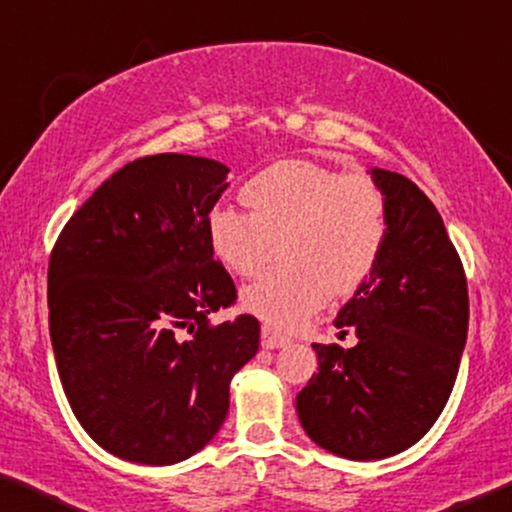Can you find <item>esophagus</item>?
Wrapping results in <instances>:
<instances>
[{"instance_id": "esophagus-1", "label": "esophagus", "mask_w": 512, "mask_h": 512, "mask_svg": "<svg viewBox=\"0 0 512 512\" xmlns=\"http://www.w3.org/2000/svg\"><path fill=\"white\" fill-rule=\"evenodd\" d=\"M262 345L266 349H280V347L289 345V338H287V335H282L280 331L273 329L271 324H264L262 326Z\"/></svg>"}]
</instances>
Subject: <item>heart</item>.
I'll return each instance as SVG.
<instances>
[{
	"mask_svg": "<svg viewBox=\"0 0 512 512\" xmlns=\"http://www.w3.org/2000/svg\"><path fill=\"white\" fill-rule=\"evenodd\" d=\"M250 209L216 207L207 230L213 253L253 278L278 253L287 259L243 292L264 322L294 329L335 294H349L375 271L386 243V200L365 174H342L308 160H285L243 188Z\"/></svg>",
	"mask_w": 512,
	"mask_h": 512,
	"instance_id": "b5f03b06",
	"label": "heart"
}]
</instances>
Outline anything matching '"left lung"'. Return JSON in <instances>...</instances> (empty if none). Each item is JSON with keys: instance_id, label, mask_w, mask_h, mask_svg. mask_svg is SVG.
Masks as SVG:
<instances>
[{"instance_id": "8db88e82", "label": "left lung", "mask_w": 512, "mask_h": 512, "mask_svg": "<svg viewBox=\"0 0 512 512\" xmlns=\"http://www.w3.org/2000/svg\"><path fill=\"white\" fill-rule=\"evenodd\" d=\"M370 174L386 200V243L333 322L358 342H315L319 370L296 395L305 434L356 462L425 437L451 398L469 329L467 278L437 207L398 172Z\"/></svg>"}]
</instances>
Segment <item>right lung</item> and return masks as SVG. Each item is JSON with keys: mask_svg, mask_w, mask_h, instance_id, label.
<instances>
[{"mask_svg": "<svg viewBox=\"0 0 512 512\" xmlns=\"http://www.w3.org/2000/svg\"><path fill=\"white\" fill-rule=\"evenodd\" d=\"M227 174L202 156L137 158L73 213L50 255L61 386L89 437L121 460L165 467L202 451L232 377L257 354L255 317L207 319L236 303L207 230Z\"/></svg>", "mask_w": 512, "mask_h": 512, "instance_id": "right-lung-1", "label": "right lung"}]
</instances>
